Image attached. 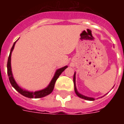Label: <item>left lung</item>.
Instances as JSON below:
<instances>
[{"instance_id": "8db88e82", "label": "left lung", "mask_w": 124, "mask_h": 124, "mask_svg": "<svg viewBox=\"0 0 124 124\" xmlns=\"http://www.w3.org/2000/svg\"><path fill=\"white\" fill-rule=\"evenodd\" d=\"M75 75L76 73H75L73 76V82H74V86H75V93L77 94V95L78 97H80V98L85 99V100H90V101H93V100H94V98H91V97H88V96H84V95H82V94H80V93H79L78 92L77 89V87H76V84H75Z\"/></svg>"}]
</instances>
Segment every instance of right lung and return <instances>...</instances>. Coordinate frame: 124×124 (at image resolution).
Wrapping results in <instances>:
<instances>
[{"label":"right lung","mask_w":124,"mask_h":124,"mask_svg":"<svg viewBox=\"0 0 124 124\" xmlns=\"http://www.w3.org/2000/svg\"><path fill=\"white\" fill-rule=\"evenodd\" d=\"M16 42H15L13 45L11 49L10 53H9V55L8 57V64H7L8 75L9 80V82H10L11 85H12V86L19 93H20V94H22V95L30 98H42V97H44V96L49 94L51 93L52 92L53 90V89H54V84L56 82L57 78L59 77V76L61 75V73H62V72L64 71V70L68 68V66H64L63 68H60V69H58V70H56V72H55V73H54V77H53V79L51 80V81L50 84L48 85V86L46 88L44 89H42V90L37 91H35V92H30V91H28L24 90V89L21 88L20 87L18 86V84H16V82H15V80L14 78L13 77L12 71H11V53H12L13 50V49H14L15 45Z\"/></svg>","instance_id":"right-lung-1"}]
</instances>
